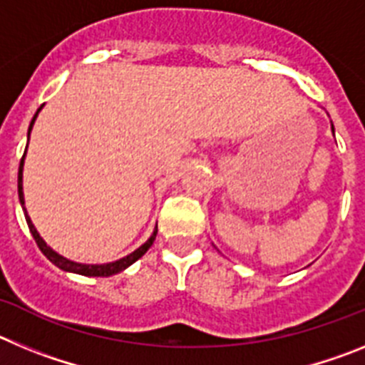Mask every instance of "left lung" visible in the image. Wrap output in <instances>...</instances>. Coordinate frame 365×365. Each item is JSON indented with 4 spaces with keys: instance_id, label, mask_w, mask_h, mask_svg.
I'll return each mask as SVG.
<instances>
[{
    "instance_id": "8db88e82",
    "label": "left lung",
    "mask_w": 365,
    "mask_h": 365,
    "mask_svg": "<svg viewBox=\"0 0 365 365\" xmlns=\"http://www.w3.org/2000/svg\"><path fill=\"white\" fill-rule=\"evenodd\" d=\"M331 128H333V124H331ZM333 133H334V128H333Z\"/></svg>"
}]
</instances>
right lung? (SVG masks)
Listing matches in <instances>:
<instances>
[{
  "label": "right lung",
  "mask_w": 365,
  "mask_h": 365,
  "mask_svg": "<svg viewBox=\"0 0 365 365\" xmlns=\"http://www.w3.org/2000/svg\"><path fill=\"white\" fill-rule=\"evenodd\" d=\"M41 108H43V106H40V109H38V111H36V115L32 117L31 125H29L27 137H31L32 125H34V122H36L38 113L41 111ZM27 146H29V143H27ZM25 155H27V150H25L24 157H21V163H19V172H18V195H19V202H21V208H24L25 221H27L29 230H31L32 237H34L36 245H38V247H40L41 252H43V256L47 257V259H49L51 263H54V265H56L58 269L66 270V272L80 274V276H89V278H91V276H93V278H108V276H113V274L122 272V270H125L130 265H133V263L138 259V257H143L144 254L148 252V248H150L151 245H153V241H155V235H157V228H155L153 234L150 235V240H148L144 245H140V247H138L137 250H133V252L128 254V256L120 257V259L111 261V263H102V265H87V263H78V261L67 259V257H63L62 254H58L56 250H53V248H51L49 245L45 243L43 237H41V235L38 234L36 227L32 225L31 217H29L27 208H25V195H24V164H25Z\"/></svg>",
  "instance_id": "obj_1"
}]
</instances>
